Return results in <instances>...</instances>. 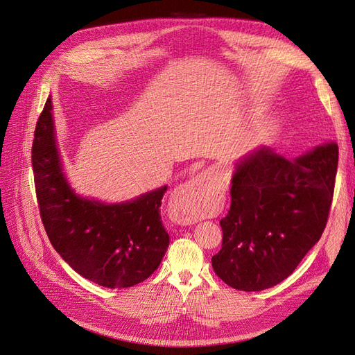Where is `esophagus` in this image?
<instances>
[{"instance_id":"34e87169","label":"esophagus","mask_w":355,"mask_h":355,"mask_svg":"<svg viewBox=\"0 0 355 355\" xmlns=\"http://www.w3.org/2000/svg\"><path fill=\"white\" fill-rule=\"evenodd\" d=\"M219 206L220 200L209 173H200L180 185L171 198V209L176 219L184 223H196L204 218H210Z\"/></svg>"}]
</instances>
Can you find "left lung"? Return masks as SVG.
Segmentation results:
<instances>
[{"label":"left lung","mask_w":355,"mask_h":355,"mask_svg":"<svg viewBox=\"0 0 355 355\" xmlns=\"http://www.w3.org/2000/svg\"><path fill=\"white\" fill-rule=\"evenodd\" d=\"M338 155L331 142L296 159L263 146L239 161L222 249L211 257L222 282L259 292L296 270L326 228Z\"/></svg>","instance_id":"8db88e82"}]
</instances>
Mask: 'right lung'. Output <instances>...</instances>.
Returning a JSON list of instances; mask_svg holds the SVG:
<instances>
[{"mask_svg":"<svg viewBox=\"0 0 355 355\" xmlns=\"http://www.w3.org/2000/svg\"><path fill=\"white\" fill-rule=\"evenodd\" d=\"M32 170L47 237L73 271L110 288L132 287L153 275L170 240L159 214L167 187L121 204L75 194L62 171L50 98L37 121Z\"/></svg>","mask_w":355,"mask_h":355,"instance_id":"obj_1","label":"right lung"}]
</instances>
